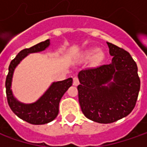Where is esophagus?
Returning <instances> with one entry per match:
<instances>
[{
    "label": "esophagus",
    "mask_w": 147,
    "mask_h": 147,
    "mask_svg": "<svg viewBox=\"0 0 147 147\" xmlns=\"http://www.w3.org/2000/svg\"><path fill=\"white\" fill-rule=\"evenodd\" d=\"M74 86H78V84H79V80H78V77H74Z\"/></svg>",
    "instance_id": "34e87169"
}]
</instances>
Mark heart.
Instances as JSON below:
<instances>
[{
  "label": "heart",
  "mask_w": 147,
  "mask_h": 147,
  "mask_svg": "<svg viewBox=\"0 0 147 147\" xmlns=\"http://www.w3.org/2000/svg\"><path fill=\"white\" fill-rule=\"evenodd\" d=\"M95 52H96V51L95 50V51H88V53H86L85 55V57L86 58H90L91 56H92V55H93ZM102 58V55L100 53H97L96 55V56H95V60L96 61V62H99L100 59Z\"/></svg>",
  "instance_id": "heart-1"
}]
</instances>
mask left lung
<instances>
[{"label":"left lung","mask_w":147,"mask_h":147,"mask_svg":"<svg viewBox=\"0 0 147 147\" xmlns=\"http://www.w3.org/2000/svg\"><path fill=\"white\" fill-rule=\"evenodd\" d=\"M112 62L78 73V100L83 115L100 123H110L128 115L138 100L140 78L131 55L107 42Z\"/></svg>","instance_id":"left-lung-1"}]
</instances>
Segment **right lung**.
<instances>
[{
  "mask_svg": "<svg viewBox=\"0 0 147 147\" xmlns=\"http://www.w3.org/2000/svg\"><path fill=\"white\" fill-rule=\"evenodd\" d=\"M50 46V40L38 43L30 48L22 50L9 64V73L5 80L7 101L11 110L21 119L31 124H45L54 120L59 113L60 99L65 92L72 86L73 78H69L63 81L53 82L47 91L36 102L24 104L17 100L11 91V82L14 69L28 54L42 51Z\"/></svg>",
  "mask_w": 147,
  "mask_h": 147,
  "instance_id": "obj_1",
  "label": "right lung"
}]
</instances>
